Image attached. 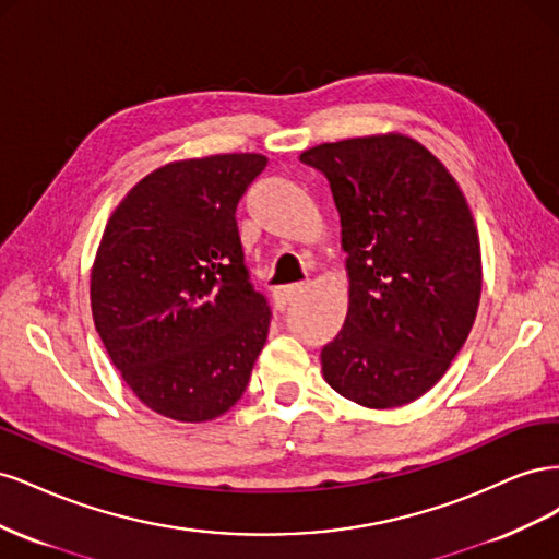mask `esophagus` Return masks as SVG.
Instances as JSON below:
<instances>
[{"label": "esophagus", "instance_id": "1", "mask_svg": "<svg viewBox=\"0 0 559 559\" xmlns=\"http://www.w3.org/2000/svg\"><path fill=\"white\" fill-rule=\"evenodd\" d=\"M306 289V284H286V286H277L273 292V300H275V308L284 310L286 306H292V302L302 294Z\"/></svg>", "mask_w": 559, "mask_h": 559}]
</instances>
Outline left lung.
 <instances>
[{
	"instance_id": "8db88e82",
	"label": "left lung",
	"mask_w": 559,
	"mask_h": 559,
	"mask_svg": "<svg viewBox=\"0 0 559 559\" xmlns=\"http://www.w3.org/2000/svg\"><path fill=\"white\" fill-rule=\"evenodd\" d=\"M341 214L349 306L321 376L364 408L413 403L445 376L476 321L483 261L460 183L401 132L302 151Z\"/></svg>"
}]
</instances>
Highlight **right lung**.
<instances>
[{"instance_id":"right-lung-1","label":"right lung","mask_w":559,"mask_h":559,"mask_svg":"<svg viewBox=\"0 0 559 559\" xmlns=\"http://www.w3.org/2000/svg\"><path fill=\"white\" fill-rule=\"evenodd\" d=\"M261 154L167 163L109 216L91 270L95 329L146 408L210 421L245 394L270 308L245 267L235 210Z\"/></svg>"}]
</instances>
